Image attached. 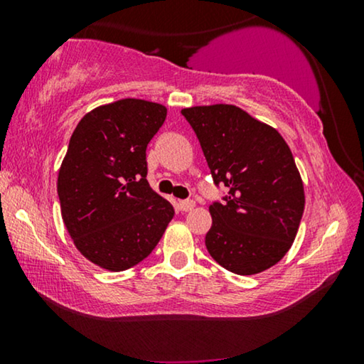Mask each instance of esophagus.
Wrapping results in <instances>:
<instances>
[{"mask_svg": "<svg viewBox=\"0 0 364 364\" xmlns=\"http://www.w3.org/2000/svg\"><path fill=\"white\" fill-rule=\"evenodd\" d=\"M177 205H178V210L188 212V210H192L193 207H196V202H193V200H181L177 203Z\"/></svg>", "mask_w": 364, "mask_h": 364, "instance_id": "obj_1", "label": "esophagus"}]
</instances>
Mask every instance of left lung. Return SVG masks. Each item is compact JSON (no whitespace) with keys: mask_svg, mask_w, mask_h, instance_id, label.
Listing matches in <instances>:
<instances>
[{"mask_svg":"<svg viewBox=\"0 0 364 364\" xmlns=\"http://www.w3.org/2000/svg\"><path fill=\"white\" fill-rule=\"evenodd\" d=\"M213 182L228 188L208 210L205 247L218 265L255 275L285 257L305 208L293 154L280 132L232 104L182 109Z\"/></svg>","mask_w":364,"mask_h":364,"instance_id":"left-lung-1","label":"left lung"}]
</instances>
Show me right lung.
Listing matches in <instances>:
<instances>
[{
    "label": "right lung",
    "mask_w": 364,
    "mask_h": 364,
    "mask_svg": "<svg viewBox=\"0 0 364 364\" xmlns=\"http://www.w3.org/2000/svg\"><path fill=\"white\" fill-rule=\"evenodd\" d=\"M167 107L121 99L87 112L58 173L63 222L81 255L109 272L149 257L173 217L147 182L146 149Z\"/></svg>",
    "instance_id": "add662e5"
}]
</instances>
